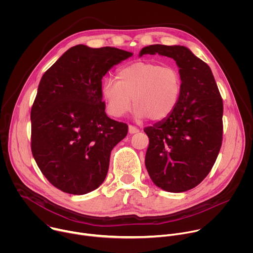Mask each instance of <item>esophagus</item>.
<instances>
[{"instance_id":"esophagus-1","label":"esophagus","mask_w":253,"mask_h":253,"mask_svg":"<svg viewBox=\"0 0 253 253\" xmlns=\"http://www.w3.org/2000/svg\"><path fill=\"white\" fill-rule=\"evenodd\" d=\"M128 131L130 134H135V133H138L139 132V129L133 125H129V128H128Z\"/></svg>"}]
</instances>
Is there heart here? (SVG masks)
<instances>
[{"label":"heart","mask_w":253,"mask_h":253,"mask_svg":"<svg viewBox=\"0 0 253 253\" xmlns=\"http://www.w3.org/2000/svg\"><path fill=\"white\" fill-rule=\"evenodd\" d=\"M115 78L106 79L101 87L106 109L115 118L131 110L133 99L138 118L161 121L174 112L181 97L182 77L172 66L134 62L118 69Z\"/></svg>","instance_id":"obj_1"}]
</instances>
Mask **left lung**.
Wrapping results in <instances>:
<instances>
[{"instance_id": "obj_1", "label": "left lung", "mask_w": 253, "mask_h": 253, "mask_svg": "<svg viewBox=\"0 0 253 253\" xmlns=\"http://www.w3.org/2000/svg\"><path fill=\"white\" fill-rule=\"evenodd\" d=\"M159 54L180 68L182 93L174 112L146 127L145 165L154 184L168 192H184L201 183L221 148L223 102L211 69L183 46L151 45L140 56Z\"/></svg>"}]
</instances>
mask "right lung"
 I'll return each instance as SVG.
<instances>
[{"mask_svg":"<svg viewBox=\"0 0 253 253\" xmlns=\"http://www.w3.org/2000/svg\"><path fill=\"white\" fill-rule=\"evenodd\" d=\"M132 55L77 45L43 75L31 110V149L43 175L61 191L86 194L105 180L111 151L128 125L106 115L102 78Z\"/></svg>","mask_w":253,"mask_h":253,"instance_id":"obj_1","label":"right lung"}]
</instances>
